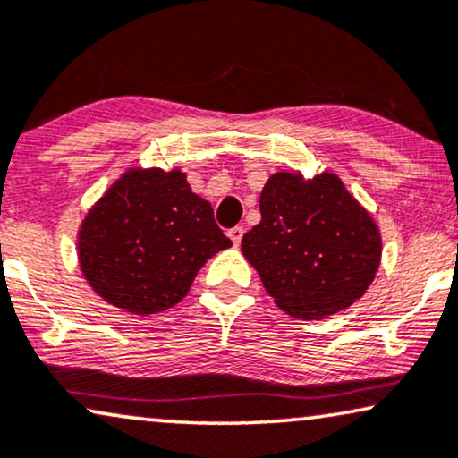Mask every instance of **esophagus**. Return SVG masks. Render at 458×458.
<instances>
[{"instance_id":"esophagus-1","label":"esophagus","mask_w":458,"mask_h":458,"mask_svg":"<svg viewBox=\"0 0 458 458\" xmlns=\"http://www.w3.org/2000/svg\"><path fill=\"white\" fill-rule=\"evenodd\" d=\"M242 233H245V230H242V228H241V225H236V228H233V230H228V236H230V241H233V245H234V247H239V245H241Z\"/></svg>"}]
</instances>
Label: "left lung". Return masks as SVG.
I'll return each instance as SVG.
<instances>
[{
	"label": "left lung",
	"instance_id": "left-lung-1",
	"mask_svg": "<svg viewBox=\"0 0 458 458\" xmlns=\"http://www.w3.org/2000/svg\"><path fill=\"white\" fill-rule=\"evenodd\" d=\"M259 213L241 251L287 315L323 319L372 285L383 256L380 230L335 173H272Z\"/></svg>",
	"mask_w": 458,
	"mask_h": 458
}]
</instances>
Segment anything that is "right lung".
Segmentation results:
<instances>
[{"label": "right lung", "instance_id": "add662e5", "mask_svg": "<svg viewBox=\"0 0 458 458\" xmlns=\"http://www.w3.org/2000/svg\"><path fill=\"white\" fill-rule=\"evenodd\" d=\"M233 247L182 169L131 166L78 228V262L92 292L132 315H156L188 296L205 262Z\"/></svg>", "mask_w": 458, "mask_h": 458}]
</instances>
